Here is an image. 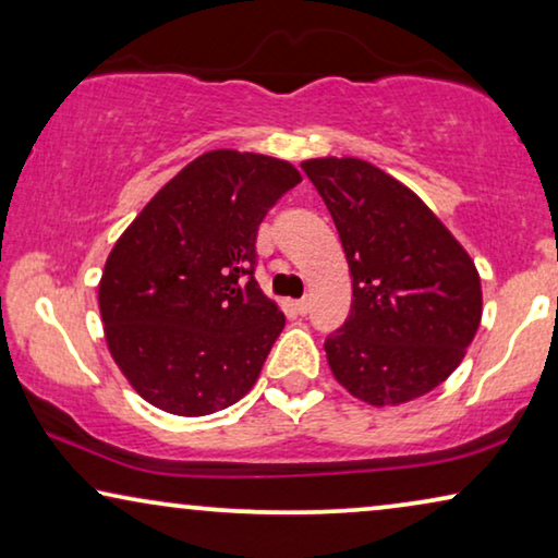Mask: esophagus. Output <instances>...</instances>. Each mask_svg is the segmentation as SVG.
<instances>
[{
	"mask_svg": "<svg viewBox=\"0 0 558 558\" xmlns=\"http://www.w3.org/2000/svg\"><path fill=\"white\" fill-rule=\"evenodd\" d=\"M294 307H296V312H300V315H307V310H310V300H307V296H302V300H296V302H294Z\"/></svg>",
	"mask_w": 558,
	"mask_h": 558,
	"instance_id": "34e87169",
	"label": "esophagus"
}]
</instances>
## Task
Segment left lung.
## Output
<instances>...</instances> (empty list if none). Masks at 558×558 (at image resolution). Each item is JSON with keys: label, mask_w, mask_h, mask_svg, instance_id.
Returning a JSON list of instances; mask_svg holds the SVG:
<instances>
[{"label": "left lung", "mask_w": 558, "mask_h": 558, "mask_svg": "<svg viewBox=\"0 0 558 558\" xmlns=\"http://www.w3.org/2000/svg\"><path fill=\"white\" fill-rule=\"evenodd\" d=\"M345 251L350 317L325 340L335 380L371 407H399L452 376L483 317L462 243L422 197L357 157L304 159Z\"/></svg>", "instance_id": "obj_1"}]
</instances>
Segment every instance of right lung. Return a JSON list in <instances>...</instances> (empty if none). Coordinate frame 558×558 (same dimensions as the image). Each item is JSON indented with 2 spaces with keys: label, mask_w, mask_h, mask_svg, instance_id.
<instances>
[{
  "label": "right lung",
  "mask_w": 558,
  "mask_h": 558,
  "mask_svg": "<svg viewBox=\"0 0 558 558\" xmlns=\"http://www.w3.org/2000/svg\"><path fill=\"white\" fill-rule=\"evenodd\" d=\"M296 182L284 159L205 151L113 243L98 281L106 345L151 407L208 416L256 384L284 330L254 279L256 231Z\"/></svg>",
  "instance_id": "obj_1"
}]
</instances>
